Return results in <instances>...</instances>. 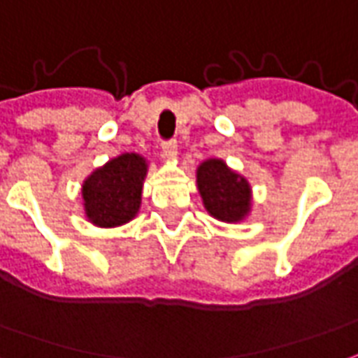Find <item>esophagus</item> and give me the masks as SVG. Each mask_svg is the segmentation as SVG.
<instances>
[{
	"label": "esophagus",
	"instance_id": "esophagus-1",
	"mask_svg": "<svg viewBox=\"0 0 358 358\" xmlns=\"http://www.w3.org/2000/svg\"><path fill=\"white\" fill-rule=\"evenodd\" d=\"M162 157L169 161H176L178 159V143L176 141H166L162 143Z\"/></svg>",
	"mask_w": 358,
	"mask_h": 358
}]
</instances>
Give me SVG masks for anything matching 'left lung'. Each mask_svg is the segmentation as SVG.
I'll list each match as a JSON object with an SVG mask.
<instances>
[{"label": "left lung", "instance_id": "left-lung-1", "mask_svg": "<svg viewBox=\"0 0 358 358\" xmlns=\"http://www.w3.org/2000/svg\"><path fill=\"white\" fill-rule=\"evenodd\" d=\"M197 192L207 213L222 222L244 221L252 211V186L222 159H207L196 171Z\"/></svg>", "mask_w": 358, "mask_h": 358}]
</instances>
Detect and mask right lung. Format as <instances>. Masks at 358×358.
Segmentation results:
<instances>
[{
    "label": "right lung",
    "mask_w": 358,
    "mask_h": 358,
    "mask_svg": "<svg viewBox=\"0 0 358 358\" xmlns=\"http://www.w3.org/2000/svg\"><path fill=\"white\" fill-rule=\"evenodd\" d=\"M147 171L149 162L137 153L118 155L92 171L81 186L87 221L114 229L136 219Z\"/></svg>",
    "instance_id": "obj_1"
}]
</instances>
